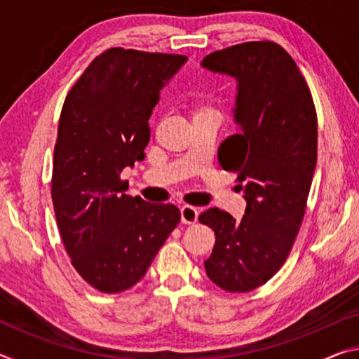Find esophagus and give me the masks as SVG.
I'll return each mask as SVG.
<instances>
[{"label": "esophagus", "instance_id": "34e87169", "mask_svg": "<svg viewBox=\"0 0 359 359\" xmlns=\"http://www.w3.org/2000/svg\"><path fill=\"white\" fill-rule=\"evenodd\" d=\"M198 215H199V210L196 208H193V205H184V208L180 209L182 223H185V224L196 223Z\"/></svg>", "mask_w": 359, "mask_h": 359}]
</instances>
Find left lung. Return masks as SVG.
Returning a JSON list of instances; mask_svg holds the SVG:
<instances>
[{"label":"left lung","mask_w":359,"mask_h":359,"mask_svg":"<svg viewBox=\"0 0 359 359\" xmlns=\"http://www.w3.org/2000/svg\"><path fill=\"white\" fill-rule=\"evenodd\" d=\"M201 66L238 82L239 130L222 142L218 160L239 172L247 201L239 222L217 208L199 215L215 233L205 274L224 291L247 293L280 269L301 228L317 165V112L294 60L276 42L217 50Z\"/></svg>","instance_id":"left-lung-1"}]
</instances>
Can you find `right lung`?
I'll return each instance as SVG.
<instances>
[{"label":"right lung","mask_w":359,"mask_h":359,"mask_svg":"<svg viewBox=\"0 0 359 359\" xmlns=\"http://www.w3.org/2000/svg\"><path fill=\"white\" fill-rule=\"evenodd\" d=\"M187 60L109 48L65 100L53 151V209L72 266L102 293L141 280L180 222L174 204L126 194L120 174L144 160L151 111Z\"/></svg>","instance_id":"1"}]
</instances>
